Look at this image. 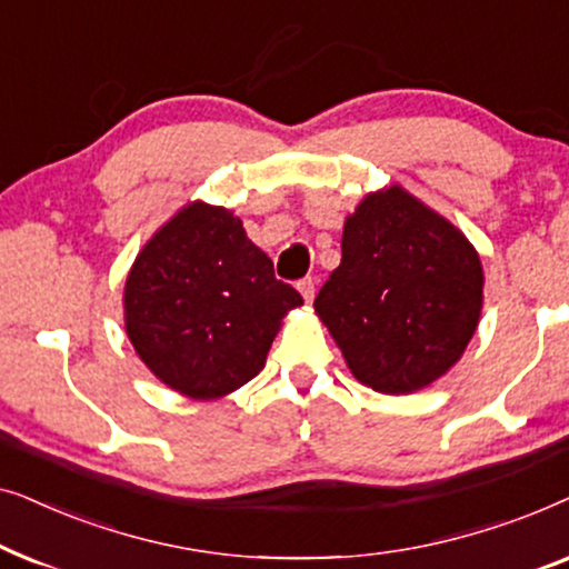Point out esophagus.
Segmentation results:
<instances>
[{"label": "esophagus", "mask_w": 569, "mask_h": 569, "mask_svg": "<svg viewBox=\"0 0 569 569\" xmlns=\"http://www.w3.org/2000/svg\"><path fill=\"white\" fill-rule=\"evenodd\" d=\"M298 292L302 295V300H306V302H313V295H316V282H313V279H310V277L300 279Z\"/></svg>", "instance_id": "obj_1"}]
</instances>
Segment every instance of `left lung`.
Here are the masks:
<instances>
[{
    "mask_svg": "<svg viewBox=\"0 0 569 569\" xmlns=\"http://www.w3.org/2000/svg\"><path fill=\"white\" fill-rule=\"evenodd\" d=\"M485 271L461 230L401 186L347 217L341 263L313 302L362 386L411 393L461 360L479 326Z\"/></svg>",
    "mask_w": 569,
    "mask_h": 569,
    "instance_id": "8db88e82",
    "label": "left lung"
}]
</instances>
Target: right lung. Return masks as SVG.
Returning <instances> with one entry per match:
<instances>
[{
    "instance_id": "right-lung-1",
    "label": "right lung",
    "mask_w": 569,
    "mask_h": 569,
    "mask_svg": "<svg viewBox=\"0 0 569 569\" xmlns=\"http://www.w3.org/2000/svg\"><path fill=\"white\" fill-rule=\"evenodd\" d=\"M302 306L230 209L191 201L131 263L123 326L139 360L173 391L220 399L256 378L282 318Z\"/></svg>"
}]
</instances>
